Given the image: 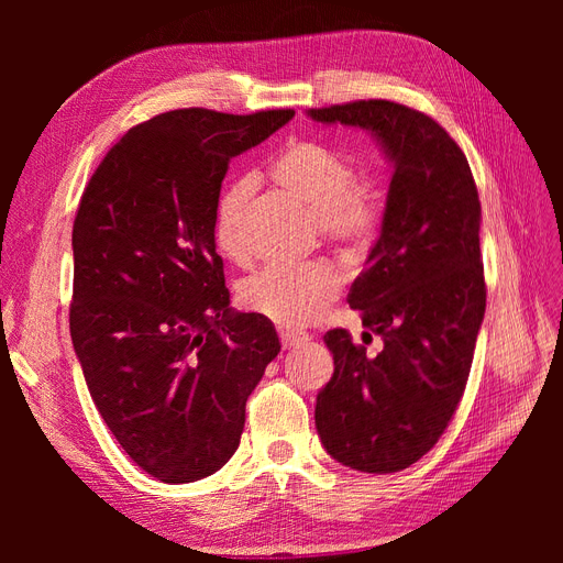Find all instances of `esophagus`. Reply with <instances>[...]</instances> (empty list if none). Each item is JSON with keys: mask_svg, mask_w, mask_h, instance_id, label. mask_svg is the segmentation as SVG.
<instances>
[{"mask_svg": "<svg viewBox=\"0 0 563 563\" xmlns=\"http://www.w3.org/2000/svg\"><path fill=\"white\" fill-rule=\"evenodd\" d=\"M279 338H282L284 350L300 347V345H305L310 340L308 333H298V331H279Z\"/></svg>", "mask_w": 563, "mask_h": 563, "instance_id": "esophagus-1", "label": "esophagus"}]
</instances>
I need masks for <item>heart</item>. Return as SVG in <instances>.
Listing matches in <instances>:
<instances>
[{
  "label": "heart",
  "mask_w": 563,
  "mask_h": 563,
  "mask_svg": "<svg viewBox=\"0 0 563 563\" xmlns=\"http://www.w3.org/2000/svg\"><path fill=\"white\" fill-rule=\"evenodd\" d=\"M272 176L317 218L321 234L347 251H364L380 230L383 203L366 185L354 183V168L338 150L317 141H296L272 164ZM255 178L230 180L216 201L213 236L232 261L249 255V209ZM340 294V275L329 263L267 265L240 286V302L277 327L300 329L314 321Z\"/></svg>",
  "instance_id": "1"
}]
</instances>
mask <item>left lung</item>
Wrapping results in <instances>:
<instances>
[{"label":"left lung","instance_id":"left-lung-1","mask_svg":"<svg viewBox=\"0 0 563 563\" xmlns=\"http://www.w3.org/2000/svg\"><path fill=\"white\" fill-rule=\"evenodd\" d=\"M308 117L368 131L391 164L380 236L347 296L383 350L368 356L345 329L323 335L335 368L317 395V432L345 467L401 472L444 434L467 385L486 312L479 195L463 150L428 114L356 100Z\"/></svg>","mask_w":563,"mask_h":563}]
</instances>
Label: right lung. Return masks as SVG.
Segmentation results:
<instances>
[{
    "label": "right lung",
    "instance_id": "right-lung-1",
    "mask_svg": "<svg viewBox=\"0 0 563 563\" xmlns=\"http://www.w3.org/2000/svg\"><path fill=\"white\" fill-rule=\"evenodd\" d=\"M294 114L187 108L152 117L122 135L81 195L75 354L114 439L164 484L228 463L246 399L282 350L269 319L230 308L213 220L230 159Z\"/></svg>",
    "mask_w": 563,
    "mask_h": 563
}]
</instances>
